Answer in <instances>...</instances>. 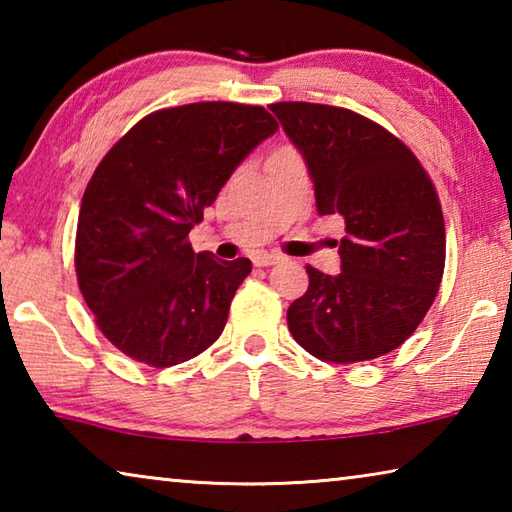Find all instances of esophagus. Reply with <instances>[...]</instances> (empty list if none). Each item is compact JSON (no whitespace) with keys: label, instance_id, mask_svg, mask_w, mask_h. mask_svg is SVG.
<instances>
[{"label":"esophagus","instance_id":"1","mask_svg":"<svg viewBox=\"0 0 512 512\" xmlns=\"http://www.w3.org/2000/svg\"><path fill=\"white\" fill-rule=\"evenodd\" d=\"M255 266H273L280 262V255H273V253H264V255H257L255 259Z\"/></svg>","mask_w":512,"mask_h":512}]
</instances>
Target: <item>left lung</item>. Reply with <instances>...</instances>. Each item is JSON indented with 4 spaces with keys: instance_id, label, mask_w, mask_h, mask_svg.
<instances>
[{
    "instance_id": "8db88e82",
    "label": "left lung",
    "mask_w": 512,
    "mask_h": 512,
    "mask_svg": "<svg viewBox=\"0 0 512 512\" xmlns=\"http://www.w3.org/2000/svg\"><path fill=\"white\" fill-rule=\"evenodd\" d=\"M271 110L314 180L318 214H339L343 271L307 266L289 332L327 363L384 357L409 339L438 296L445 219L429 173L400 137L359 112L307 101Z\"/></svg>"
}]
</instances>
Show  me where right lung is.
<instances>
[{"mask_svg": "<svg viewBox=\"0 0 512 512\" xmlns=\"http://www.w3.org/2000/svg\"><path fill=\"white\" fill-rule=\"evenodd\" d=\"M277 131L262 106L198 101L137 121L103 155L76 225V280L101 334L151 368L219 339L250 259L194 253L203 221L237 164Z\"/></svg>", "mask_w": 512, "mask_h": 512, "instance_id": "add662e5", "label": "right lung"}]
</instances>
